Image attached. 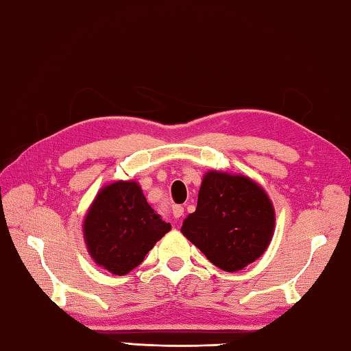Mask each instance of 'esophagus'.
<instances>
[{
	"mask_svg": "<svg viewBox=\"0 0 351 351\" xmlns=\"http://www.w3.org/2000/svg\"><path fill=\"white\" fill-rule=\"evenodd\" d=\"M183 213H185V208L180 206V205H176L174 208H172V216L177 217V219L182 217Z\"/></svg>",
	"mask_w": 351,
	"mask_h": 351,
	"instance_id": "1",
	"label": "esophagus"
}]
</instances>
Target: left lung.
<instances>
[{"label": "left lung", "instance_id": "8db88e82", "mask_svg": "<svg viewBox=\"0 0 351 351\" xmlns=\"http://www.w3.org/2000/svg\"><path fill=\"white\" fill-rule=\"evenodd\" d=\"M274 225L273 202L259 183L242 174L208 171L197 208L180 231L211 263L234 273L265 253Z\"/></svg>", "mask_w": 351, "mask_h": 351}]
</instances>
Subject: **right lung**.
<instances>
[{"mask_svg":"<svg viewBox=\"0 0 351 351\" xmlns=\"http://www.w3.org/2000/svg\"><path fill=\"white\" fill-rule=\"evenodd\" d=\"M171 230L146 202L137 182L117 180L97 193L83 220L88 253L98 267L125 276Z\"/></svg>","mask_w":351,"mask_h":351,"instance_id":"obj_1","label":"right lung"}]
</instances>
